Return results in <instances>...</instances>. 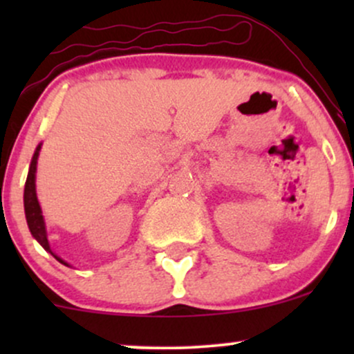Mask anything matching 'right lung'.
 <instances>
[{
    "label": "right lung",
    "instance_id": "1",
    "mask_svg": "<svg viewBox=\"0 0 354 354\" xmlns=\"http://www.w3.org/2000/svg\"><path fill=\"white\" fill-rule=\"evenodd\" d=\"M39 148H36V151L33 154V160H31L30 165V171H28V178H26V185H24V213H26V221L28 226H30L31 234L36 238V241L41 245L44 250L50 251V253L55 256L58 261L66 265L63 259H59L58 256L51 251L50 243H48L46 238V230H44V221H43V214H41V208H39L38 198H36V188H35V176H36V163H38V154H39Z\"/></svg>",
    "mask_w": 354,
    "mask_h": 354
}]
</instances>
